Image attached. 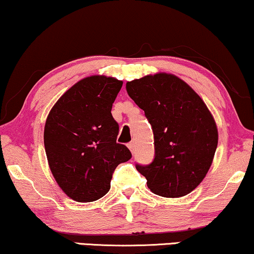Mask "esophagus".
Masks as SVG:
<instances>
[{"instance_id":"esophagus-1","label":"esophagus","mask_w":254,"mask_h":254,"mask_svg":"<svg viewBox=\"0 0 254 254\" xmlns=\"http://www.w3.org/2000/svg\"><path fill=\"white\" fill-rule=\"evenodd\" d=\"M128 148H129V150L134 154V151H135V143H134V142H130V143H128Z\"/></svg>"}]
</instances>
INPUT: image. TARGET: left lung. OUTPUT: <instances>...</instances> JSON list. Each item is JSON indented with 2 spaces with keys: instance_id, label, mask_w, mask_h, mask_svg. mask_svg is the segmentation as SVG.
Instances as JSON below:
<instances>
[{
  "instance_id": "8db88e82",
  "label": "left lung",
  "mask_w": 254,
  "mask_h": 254,
  "mask_svg": "<svg viewBox=\"0 0 254 254\" xmlns=\"http://www.w3.org/2000/svg\"><path fill=\"white\" fill-rule=\"evenodd\" d=\"M126 90L154 131V161L136 164V170L157 195L190 193L206 177L217 148V127L206 104L183 79L165 72L127 82Z\"/></svg>"
}]
</instances>
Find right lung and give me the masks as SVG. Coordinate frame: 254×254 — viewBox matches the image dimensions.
<instances>
[{"label":"right lung","instance_id":"right-lung-1","mask_svg":"<svg viewBox=\"0 0 254 254\" xmlns=\"http://www.w3.org/2000/svg\"><path fill=\"white\" fill-rule=\"evenodd\" d=\"M123 82L90 76L65 91L48 114L44 143L48 165L61 190L77 202H91L110 190L114 170L131 158L117 142L119 125L112 105Z\"/></svg>","mask_w":254,"mask_h":254}]
</instances>
